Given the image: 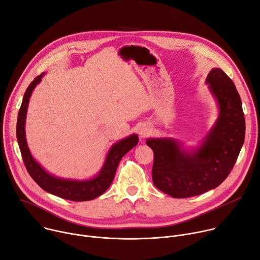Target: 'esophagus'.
I'll list each match as a JSON object with an SVG mask.
<instances>
[{
    "mask_svg": "<svg viewBox=\"0 0 260 260\" xmlns=\"http://www.w3.org/2000/svg\"><path fill=\"white\" fill-rule=\"evenodd\" d=\"M150 132H151V130H150V128L149 127H147V126H142V127H140V129H139V136L140 137H147L149 134H150Z\"/></svg>",
    "mask_w": 260,
    "mask_h": 260,
    "instance_id": "34e87169",
    "label": "esophagus"
}]
</instances>
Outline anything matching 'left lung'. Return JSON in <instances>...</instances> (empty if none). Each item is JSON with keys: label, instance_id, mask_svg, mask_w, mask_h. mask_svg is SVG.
Segmentation results:
<instances>
[{"label": "left lung", "instance_id": "obj_1", "mask_svg": "<svg viewBox=\"0 0 260 260\" xmlns=\"http://www.w3.org/2000/svg\"><path fill=\"white\" fill-rule=\"evenodd\" d=\"M206 83L215 98L219 114L200 145L186 150L174 138H148L154 152L152 178L162 192L187 198L217 188L230 174L245 140V118L234 81L214 68Z\"/></svg>", "mask_w": 260, "mask_h": 260}]
</instances>
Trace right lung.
Listing matches in <instances>:
<instances>
[{
    "label": "right lung",
    "instance_id": "obj_1",
    "mask_svg": "<svg viewBox=\"0 0 260 260\" xmlns=\"http://www.w3.org/2000/svg\"><path fill=\"white\" fill-rule=\"evenodd\" d=\"M44 74L45 73H42L41 75L35 77V79L27 86L17 117L16 137L25 168L32 179L44 191L50 194L72 201H86L95 199L109 188L121 159L137 145L138 136L137 134H132L112 145L106 155L103 166L97 176L92 179L77 181L57 178L50 175L33 158L27 147L24 129L27 105L30 102L31 95L36 85L41 81Z\"/></svg>",
    "mask_w": 260,
    "mask_h": 260
}]
</instances>
